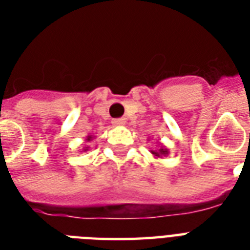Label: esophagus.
I'll return each instance as SVG.
<instances>
[{"label":"esophagus","instance_id":"obj_1","mask_svg":"<svg viewBox=\"0 0 250 250\" xmlns=\"http://www.w3.org/2000/svg\"><path fill=\"white\" fill-rule=\"evenodd\" d=\"M113 125H125V118H117V119H113Z\"/></svg>","mask_w":250,"mask_h":250}]
</instances>
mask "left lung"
<instances>
[{
  "mask_svg": "<svg viewBox=\"0 0 250 250\" xmlns=\"http://www.w3.org/2000/svg\"><path fill=\"white\" fill-rule=\"evenodd\" d=\"M152 153L157 157H162V156H166L167 153H168V150L165 148H161V149H158V150H152Z\"/></svg>",
  "mask_w": 250,
  "mask_h": 250,
  "instance_id": "left-lung-1",
  "label": "left lung"
}]
</instances>
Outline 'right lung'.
I'll use <instances>...</instances> for the list:
<instances>
[{
    "instance_id": "add662e5",
    "label": "right lung",
    "mask_w": 250,
    "mask_h": 250,
    "mask_svg": "<svg viewBox=\"0 0 250 250\" xmlns=\"http://www.w3.org/2000/svg\"><path fill=\"white\" fill-rule=\"evenodd\" d=\"M90 139H92V136H89V137H88V140H90ZM84 150H88V149H84Z\"/></svg>"
}]
</instances>
